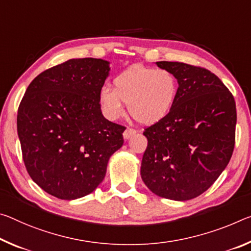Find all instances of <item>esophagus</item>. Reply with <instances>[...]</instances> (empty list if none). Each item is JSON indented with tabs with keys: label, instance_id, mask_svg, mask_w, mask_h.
Returning a JSON list of instances; mask_svg holds the SVG:
<instances>
[{
	"label": "esophagus",
	"instance_id": "34e87169",
	"mask_svg": "<svg viewBox=\"0 0 251 251\" xmlns=\"http://www.w3.org/2000/svg\"><path fill=\"white\" fill-rule=\"evenodd\" d=\"M136 134V130L133 129V128H129V127H127V128L125 129V132L123 133V136H124L125 140H128V138H130L133 136V135Z\"/></svg>",
	"mask_w": 251,
	"mask_h": 251
}]
</instances>
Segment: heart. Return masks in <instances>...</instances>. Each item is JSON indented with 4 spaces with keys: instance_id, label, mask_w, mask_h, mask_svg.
Returning a JSON list of instances; mask_svg holds the SVG:
<instances>
[{
    "instance_id": "1",
    "label": "heart",
    "mask_w": 251,
    "mask_h": 251,
    "mask_svg": "<svg viewBox=\"0 0 251 251\" xmlns=\"http://www.w3.org/2000/svg\"><path fill=\"white\" fill-rule=\"evenodd\" d=\"M176 94L177 80L171 71L134 65L114 78L113 90L101 88L98 99L102 113L110 121L124 115L126 104L135 121L152 125L168 116Z\"/></svg>"
}]
</instances>
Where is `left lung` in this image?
<instances>
[{"instance_id": "1", "label": "left lung", "mask_w": 251, "mask_h": 251, "mask_svg": "<svg viewBox=\"0 0 251 251\" xmlns=\"http://www.w3.org/2000/svg\"><path fill=\"white\" fill-rule=\"evenodd\" d=\"M177 79L168 116L145 128L141 176L156 196L185 201L208 190L232 156L237 110L232 94L216 75L183 62L158 61Z\"/></svg>"}]
</instances>
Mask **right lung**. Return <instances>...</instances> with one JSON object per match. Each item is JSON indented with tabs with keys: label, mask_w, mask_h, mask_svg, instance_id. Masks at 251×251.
Wrapping results in <instances>:
<instances>
[{
	"label": "right lung",
	"mask_w": 251,
	"mask_h": 251,
	"mask_svg": "<svg viewBox=\"0 0 251 251\" xmlns=\"http://www.w3.org/2000/svg\"><path fill=\"white\" fill-rule=\"evenodd\" d=\"M109 62L83 58L47 69L27 87L18 109V135L27 173L61 200L93 192L125 127L102 116L98 95Z\"/></svg>",
	"instance_id": "add662e5"
}]
</instances>
